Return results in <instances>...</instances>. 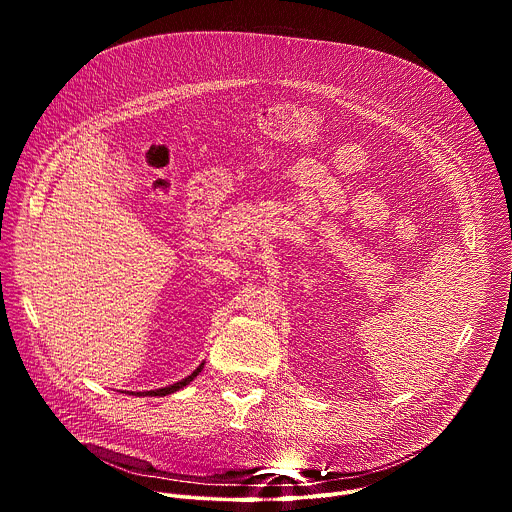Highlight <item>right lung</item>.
Segmentation results:
<instances>
[{"mask_svg": "<svg viewBox=\"0 0 512 512\" xmlns=\"http://www.w3.org/2000/svg\"><path fill=\"white\" fill-rule=\"evenodd\" d=\"M200 369H202V364H200V367L190 375V377H186V379H182L180 383H174V385H170V387H164V389H156V391H145L143 395L145 397H164V395H170V393H174V391H178V389H182V387H186L198 373H200ZM139 395V393H137Z\"/></svg>", "mask_w": 512, "mask_h": 512, "instance_id": "1", "label": "right lung"}]
</instances>
